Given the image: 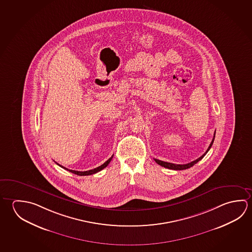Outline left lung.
Instances as JSON below:
<instances>
[{
	"label": "left lung",
	"mask_w": 252,
	"mask_h": 252,
	"mask_svg": "<svg viewBox=\"0 0 252 252\" xmlns=\"http://www.w3.org/2000/svg\"><path fill=\"white\" fill-rule=\"evenodd\" d=\"M215 132H216V131H215ZM215 132H214V136H213L212 141L211 142L210 146H209V148H208L207 150L205 151V153H204L203 156H201L199 158L196 159V160H194V161H192V162H190V163H186V164H175V163H168V162L161 161V160H158V159L154 158V160L156 161V163H158L159 165H161V166H163V167L164 168L171 169V170H185V169H188V168L192 167L194 164H195L197 162H199L201 159H203V157H204L205 155L207 154L208 151H209L210 149L212 148V144H213V141H214V138H215Z\"/></svg>",
	"instance_id": "8db88e82"
}]
</instances>
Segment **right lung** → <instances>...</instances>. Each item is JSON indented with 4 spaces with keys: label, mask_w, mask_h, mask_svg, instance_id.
Segmentation results:
<instances>
[{
    "label": "right lung",
    "mask_w": 252,
    "mask_h": 252,
    "mask_svg": "<svg viewBox=\"0 0 252 252\" xmlns=\"http://www.w3.org/2000/svg\"><path fill=\"white\" fill-rule=\"evenodd\" d=\"M113 158V155L111 156V158L108 159L106 162L104 163H102V165H100L99 167L94 168V169H92V170H89V171H86V172H79V171H74V170H70V169H67V168L63 167L62 165H60V164H58L57 162L56 163H58L59 166H61V167L63 168V169H65L67 171H69V172H72V173H74V174H77V175H80V176H86V175H91V174H94V173H96V172H100V171H102V169H104V168L106 167L107 165L110 163V162L111 161V159Z\"/></svg>",
    "instance_id": "obj_1"
}]
</instances>
